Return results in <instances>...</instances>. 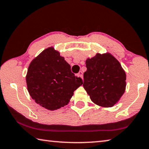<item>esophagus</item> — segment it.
Listing matches in <instances>:
<instances>
[{"mask_svg":"<svg viewBox=\"0 0 149 149\" xmlns=\"http://www.w3.org/2000/svg\"><path fill=\"white\" fill-rule=\"evenodd\" d=\"M77 77H83V72H82L81 71H80V72L78 73V74H77Z\"/></svg>","mask_w":149,"mask_h":149,"instance_id":"1","label":"esophagus"}]
</instances>
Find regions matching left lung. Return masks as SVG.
Masks as SVG:
<instances>
[{
  "instance_id": "8db88e82",
  "label": "left lung",
  "mask_w": 149,
  "mask_h": 149,
  "mask_svg": "<svg viewBox=\"0 0 149 149\" xmlns=\"http://www.w3.org/2000/svg\"><path fill=\"white\" fill-rule=\"evenodd\" d=\"M86 63L83 86L91 100L101 107H113L126 89V73L121 63L109 52L96 54Z\"/></svg>"
}]
</instances>
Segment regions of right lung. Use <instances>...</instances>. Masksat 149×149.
<instances>
[{
	"label": "right lung",
	"mask_w": 149,
	"mask_h": 149,
	"mask_svg": "<svg viewBox=\"0 0 149 149\" xmlns=\"http://www.w3.org/2000/svg\"><path fill=\"white\" fill-rule=\"evenodd\" d=\"M70 68L54 47L42 51L30 62L26 75L27 89L32 100L49 111L68 105L74 91L83 84Z\"/></svg>",
	"instance_id": "1"
}]
</instances>
